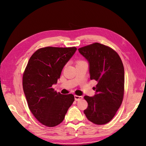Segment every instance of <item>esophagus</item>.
<instances>
[{"instance_id": "1", "label": "esophagus", "mask_w": 146, "mask_h": 146, "mask_svg": "<svg viewBox=\"0 0 146 146\" xmlns=\"http://www.w3.org/2000/svg\"><path fill=\"white\" fill-rule=\"evenodd\" d=\"M83 98L82 96H78V95H75V100L76 101H78L80 100H82Z\"/></svg>"}]
</instances>
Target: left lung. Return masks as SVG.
Instances as JSON below:
<instances>
[{"label": "left lung", "instance_id": "1", "mask_svg": "<svg viewBox=\"0 0 146 146\" xmlns=\"http://www.w3.org/2000/svg\"><path fill=\"white\" fill-rule=\"evenodd\" d=\"M89 64L90 80L97 82L93 97L85 96L88 106L84 110L86 118L94 123L103 125L113 119L123 100L124 68L113 49L100 43L78 49Z\"/></svg>", "mask_w": 146, "mask_h": 146}]
</instances>
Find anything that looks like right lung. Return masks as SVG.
<instances>
[{
    "mask_svg": "<svg viewBox=\"0 0 146 146\" xmlns=\"http://www.w3.org/2000/svg\"><path fill=\"white\" fill-rule=\"evenodd\" d=\"M75 47H46L30 58L24 71L23 86L28 107L39 122L54 127L63 122L75 98L52 88L63 67L76 51Z\"/></svg>",
    "mask_w": 146,
    "mask_h": 146,
    "instance_id": "right-lung-1",
    "label": "right lung"
}]
</instances>
